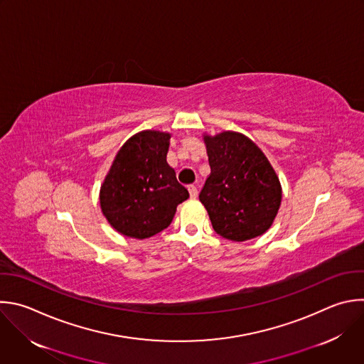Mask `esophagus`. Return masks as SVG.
I'll return each mask as SVG.
<instances>
[{"label": "esophagus", "mask_w": 364, "mask_h": 364, "mask_svg": "<svg viewBox=\"0 0 364 364\" xmlns=\"http://www.w3.org/2000/svg\"><path fill=\"white\" fill-rule=\"evenodd\" d=\"M188 188V193H190V198H197V196H198V191H197V187L196 186H188L187 187Z\"/></svg>", "instance_id": "1"}]
</instances>
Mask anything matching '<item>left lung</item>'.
Wrapping results in <instances>:
<instances>
[{
	"mask_svg": "<svg viewBox=\"0 0 364 364\" xmlns=\"http://www.w3.org/2000/svg\"><path fill=\"white\" fill-rule=\"evenodd\" d=\"M203 139L211 171L198 198L214 231L232 241L264 234L282 204V186L270 161L241 133Z\"/></svg>",
	"mask_w": 364,
	"mask_h": 364,
	"instance_id": "left-lung-1",
	"label": "left lung"
}]
</instances>
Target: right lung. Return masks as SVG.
<instances>
[{
  "mask_svg": "<svg viewBox=\"0 0 364 364\" xmlns=\"http://www.w3.org/2000/svg\"><path fill=\"white\" fill-rule=\"evenodd\" d=\"M170 133L144 130L130 137L111 164L100 190V205L118 232L149 238L170 225L188 191L167 163Z\"/></svg>",
  "mask_w": 364,
  "mask_h": 364,
  "instance_id": "right-lung-1",
  "label": "right lung"
}]
</instances>
